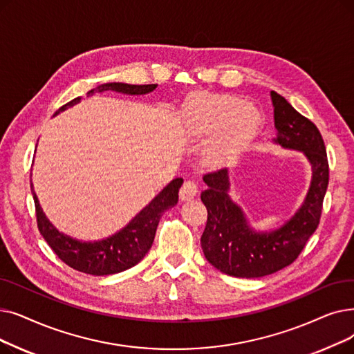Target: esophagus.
I'll list each match as a JSON object with an SVG mask.
<instances>
[{
  "instance_id": "obj_1",
  "label": "esophagus",
  "mask_w": 354,
  "mask_h": 354,
  "mask_svg": "<svg viewBox=\"0 0 354 354\" xmlns=\"http://www.w3.org/2000/svg\"><path fill=\"white\" fill-rule=\"evenodd\" d=\"M196 192H198L196 182L192 179H187L185 182H183V185L180 187L179 196L182 201H188V199H192L196 195Z\"/></svg>"
}]
</instances>
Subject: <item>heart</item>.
<instances>
[{"label":"heart","mask_w":354,"mask_h":354,"mask_svg":"<svg viewBox=\"0 0 354 354\" xmlns=\"http://www.w3.org/2000/svg\"><path fill=\"white\" fill-rule=\"evenodd\" d=\"M182 118L192 134L218 133L209 147L214 160L240 150L257 133L262 114L253 104L232 95L198 94L183 104Z\"/></svg>","instance_id":"heart-1"}]
</instances>
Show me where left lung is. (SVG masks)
Here are the masks:
<instances>
[{"label": "left lung", "instance_id": "obj_1", "mask_svg": "<svg viewBox=\"0 0 354 354\" xmlns=\"http://www.w3.org/2000/svg\"><path fill=\"white\" fill-rule=\"evenodd\" d=\"M278 137L274 142L305 153L313 165V180L298 212L281 228L256 233L248 225L240 207L228 196L225 167L204 175L207 189V225L201 245L208 262L236 278H262L294 263L319 224L330 169L326 145L317 126L299 114L278 92H270Z\"/></svg>", "mask_w": 354, "mask_h": 354}]
</instances>
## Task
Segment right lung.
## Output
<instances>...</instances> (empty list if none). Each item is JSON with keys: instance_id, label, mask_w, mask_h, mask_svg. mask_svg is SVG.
I'll list each match as a JSON object with an SVG mask.
<instances>
[{"instance_id": "1", "label": "right lung", "mask_w": 354, "mask_h": 354, "mask_svg": "<svg viewBox=\"0 0 354 354\" xmlns=\"http://www.w3.org/2000/svg\"><path fill=\"white\" fill-rule=\"evenodd\" d=\"M156 84L129 85L111 82L102 84L95 89H91L86 95L89 97L94 95V92L104 91H115L122 92V94L142 95L156 89ZM80 101V97L69 101L68 104L60 106L55 113V115L69 109V106L78 104ZM182 182V178L174 179L146 208H143L136 215V217L127 224V227H124L121 232L109 239L94 243L78 241L59 233L43 214L40 204L37 201L36 192L33 189V183L30 187H32L33 192L39 232L43 236V239L48 241L55 254L62 260L64 263H66L75 270L95 276H104L127 270L139 263L146 256V253L151 248L153 240H155L156 228L163 212L178 204V192Z\"/></svg>"}]
</instances>
